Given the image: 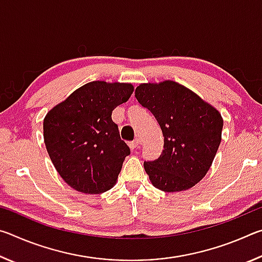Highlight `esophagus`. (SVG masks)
<instances>
[{
  "label": "esophagus",
  "mask_w": 262,
  "mask_h": 262,
  "mask_svg": "<svg viewBox=\"0 0 262 262\" xmlns=\"http://www.w3.org/2000/svg\"><path fill=\"white\" fill-rule=\"evenodd\" d=\"M128 145H129V148L132 149V150H135L136 148H139V145H140V140H135V141H133V142H129V143H128Z\"/></svg>",
  "instance_id": "1"
}]
</instances>
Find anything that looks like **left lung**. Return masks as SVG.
<instances>
[{
    "label": "left lung",
    "mask_w": 262,
    "mask_h": 262,
    "mask_svg": "<svg viewBox=\"0 0 262 262\" xmlns=\"http://www.w3.org/2000/svg\"><path fill=\"white\" fill-rule=\"evenodd\" d=\"M135 97L155 115L164 136L159 158L144 162L151 184L167 193L192 188L207 174L220 147L221 113L173 81L140 84Z\"/></svg>",
    "instance_id": "1"
}]
</instances>
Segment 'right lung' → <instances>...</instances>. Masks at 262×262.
<instances>
[{"label": "right lung", "mask_w": 262, "mask_h": 262, "mask_svg": "<svg viewBox=\"0 0 262 262\" xmlns=\"http://www.w3.org/2000/svg\"><path fill=\"white\" fill-rule=\"evenodd\" d=\"M130 83L90 82L54 106L43 119V140L53 165L70 187L100 194L113 187L130 154L112 121L129 99Z\"/></svg>", "instance_id": "obj_1"}]
</instances>
